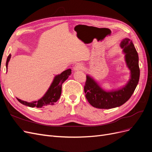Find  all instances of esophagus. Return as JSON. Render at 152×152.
Returning <instances> with one entry per match:
<instances>
[{"label":"esophagus","instance_id":"34e87169","mask_svg":"<svg viewBox=\"0 0 152 152\" xmlns=\"http://www.w3.org/2000/svg\"><path fill=\"white\" fill-rule=\"evenodd\" d=\"M83 68V65L81 63H76L73 66V70H80Z\"/></svg>","mask_w":152,"mask_h":152}]
</instances>
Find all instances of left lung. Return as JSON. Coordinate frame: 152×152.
<instances>
[{
	"mask_svg": "<svg viewBox=\"0 0 152 152\" xmlns=\"http://www.w3.org/2000/svg\"><path fill=\"white\" fill-rule=\"evenodd\" d=\"M121 46L126 53V61L131 72V78L126 86L122 89L112 92H105L96 82L87 75L84 86L86 98L93 107L100 109H110L120 107L129 99L140 79L138 54L129 39L122 40Z\"/></svg>",
	"mask_w": 152,
	"mask_h": 152,
	"instance_id": "8db88e82",
	"label": "left lung"
}]
</instances>
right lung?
Listing matches in <instances>:
<instances>
[{
	"instance_id": "add662e5",
	"label": "right lung",
	"mask_w": 152,
	"mask_h": 152,
	"mask_svg": "<svg viewBox=\"0 0 152 152\" xmlns=\"http://www.w3.org/2000/svg\"><path fill=\"white\" fill-rule=\"evenodd\" d=\"M11 58V55L10 54L7 58V61L6 63V68H7L8 62L10 61ZM72 73L71 69H68L64 72H63L60 75H58L55 77L54 79L53 82L51 86H50L47 93L40 99L38 100L37 102H33L31 103H28L26 102H24L20 99L17 98L18 102H20L21 104L28 106V107L34 108H42L47 105H53L56 103L57 101L60 98L61 94V87L62 84L65 82L67 79L68 76Z\"/></svg>"
}]
</instances>
